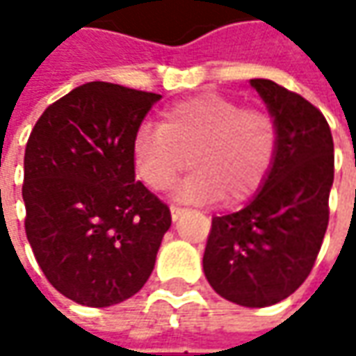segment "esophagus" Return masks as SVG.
Instances as JSON below:
<instances>
[{
	"mask_svg": "<svg viewBox=\"0 0 356 356\" xmlns=\"http://www.w3.org/2000/svg\"><path fill=\"white\" fill-rule=\"evenodd\" d=\"M170 213H172V220L176 222V220H178V218H180V216L184 213V208H182V206H176V204H172Z\"/></svg>",
	"mask_w": 356,
	"mask_h": 356,
	"instance_id": "esophagus-1",
	"label": "esophagus"
}]
</instances>
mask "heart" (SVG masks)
I'll return each instance as SVG.
<instances>
[{
  "instance_id": "1",
  "label": "heart",
  "mask_w": 356,
  "mask_h": 356,
  "mask_svg": "<svg viewBox=\"0 0 356 356\" xmlns=\"http://www.w3.org/2000/svg\"><path fill=\"white\" fill-rule=\"evenodd\" d=\"M280 146L277 122L261 108H243L224 95H198L164 108L160 127L143 124L132 140L134 166L144 184L166 190L186 170L184 200L250 198L264 184Z\"/></svg>"
}]
</instances>
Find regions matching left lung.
Instances as JSON below:
<instances>
[{
  "label": "left lung",
  "instance_id": "1",
  "mask_svg": "<svg viewBox=\"0 0 356 356\" xmlns=\"http://www.w3.org/2000/svg\"><path fill=\"white\" fill-rule=\"evenodd\" d=\"M252 87L277 122V154L243 210L212 218L204 273L227 301L267 307L297 291L315 266L329 224L335 154L317 106L269 79H252Z\"/></svg>",
  "mask_w": 356,
  "mask_h": 356
}]
</instances>
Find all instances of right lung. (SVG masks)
I'll use <instances>...</instances> for the list:
<instances>
[{
  "mask_svg": "<svg viewBox=\"0 0 356 356\" xmlns=\"http://www.w3.org/2000/svg\"><path fill=\"white\" fill-rule=\"evenodd\" d=\"M156 92L92 81L49 104L23 160L25 234L49 283L87 307L143 289L172 224L134 182L132 140Z\"/></svg>",
  "mask_w": 356,
  "mask_h": 356,
  "instance_id": "right-lung-1",
  "label": "right lung"
}]
</instances>
